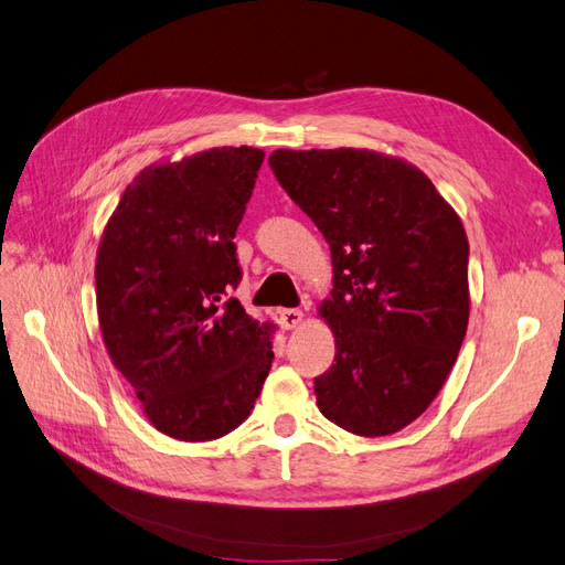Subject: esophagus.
<instances>
[{
  "label": "esophagus",
  "instance_id": "esophagus-1",
  "mask_svg": "<svg viewBox=\"0 0 565 565\" xmlns=\"http://www.w3.org/2000/svg\"><path fill=\"white\" fill-rule=\"evenodd\" d=\"M301 318H303V313L299 309H282V311H278V322H280L282 330L297 328V324L301 322Z\"/></svg>",
  "mask_w": 565,
  "mask_h": 565
}]
</instances>
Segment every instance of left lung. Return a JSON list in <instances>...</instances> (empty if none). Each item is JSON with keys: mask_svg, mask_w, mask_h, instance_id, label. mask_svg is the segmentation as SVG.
<instances>
[{"mask_svg": "<svg viewBox=\"0 0 565 565\" xmlns=\"http://www.w3.org/2000/svg\"><path fill=\"white\" fill-rule=\"evenodd\" d=\"M285 193L332 252L334 365L313 380L320 413L355 436H388L431 405L469 322V243L417 167L372 150H276Z\"/></svg>", "mask_w": 565, "mask_h": 565, "instance_id": "left-lung-1", "label": "left lung"}]
</instances>
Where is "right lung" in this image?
<instances>
[{
	"instance_id": "obj_1",
	"label": "right lung",
	"mask_w": 565,
	"mask_h": 565,
	"mask_svg": "<svg viewBox=\"0 0 565 565\" xmlns=\"http://www.w3.org/2000/svg\"><path fill=\"white\" fill-rule=\"evenodd\" d=\"M259 148H212L148 167L110 216L96 259L98 324L158 431L214 440L241 426L273 363L270 324L231 292Z\"/></svg>"
}]
</instances>
